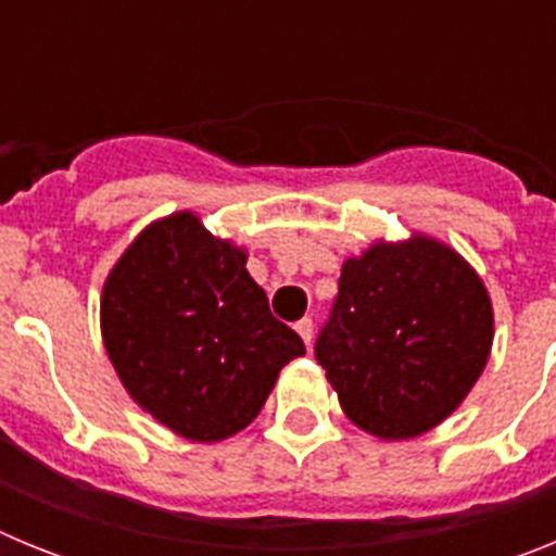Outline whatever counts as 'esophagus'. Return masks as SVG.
Returning a JSON list of instances; mask_svg holds the SVG:
<instances>
[{
  "instance_id": "obj_1",
  "label": "esophagus",
  "mask_w": 556,
  "mask_h": 556,
  "mask_svg": "<svg viewBox=\"0 0 556 556\" xmlns=\"http://www.w3.org/2000/svg\"><path fill=\"white\" fill-rule=\"evenodd\" d=\"M294 331L301 333V339L306 342V348L312 345V333H314V323L308 320V317H303L301 323H294Z\"/></svg>"
}]
</instances>
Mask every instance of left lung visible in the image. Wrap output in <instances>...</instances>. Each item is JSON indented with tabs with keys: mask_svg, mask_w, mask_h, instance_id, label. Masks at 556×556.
Here are the masks:
<instances>
[{
	"mask_svg": "<svg viewBox=\"0 0 556 556\" xmlns=\"http://www.w3.org/2000/svg\"><path fill=\"white\" fill-rule=\"evenodd\" d=\"M493 301L454 248L378 239L342 264L314 356L339 406L378 440H412L454 415L493 351Z\"/></svg>",
	"mask_w": 556,
	"mask_h": 556,
	"instance_id": "1",
	"label": "left lung"
}]
</instances>
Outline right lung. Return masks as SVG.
Masks as SVG:
<instances>
[{"instance_id": "1", "label": "right lung", "mask_w": 556, "mask_h": 556, "mask_svg": "<svg viewBox=\"0 0 556 556\" xmlns=\"http://www.w3.org/2000/svg\"><path fill=\"white\" fill-rule=\"evenodd\" d=\"M244 264L248 250L175 211L147 225L102 283V342L122 387L191 443L248 429L281 367L306 353Z\"/></svg>"}]
</instances>
